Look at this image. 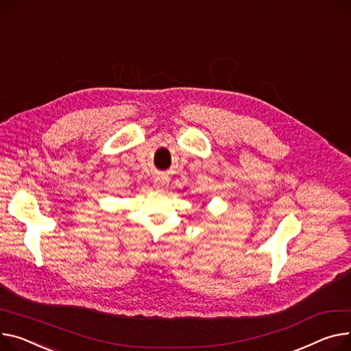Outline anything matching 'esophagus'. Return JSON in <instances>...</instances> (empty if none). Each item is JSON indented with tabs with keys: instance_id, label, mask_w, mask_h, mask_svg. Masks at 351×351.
I'll list each match as a JSON object with an SVG mask.
<instances>
[{
	"instance_id": "obj_1",
	"label": "esophagus",
	"mask_w": 351,
	"mask_h": 351,
	"mask_svg": "<svg viewBox=\"0 0 351 351\" xmlns=\"http://www.w3.org/2000/svg\"><path fill=\"white\" fill-rule=\"evenodd\" d=\"M168 184H169V180H168L167 176H158V178L155 179V188L159 189V191L165 189Z\"/></svg>"
}]
</instances>
